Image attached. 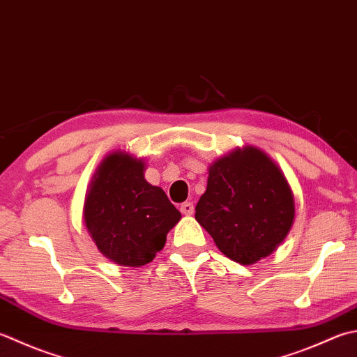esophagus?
Listing matches in <instances>:
<instances>
[{
  "label": "esophagus",
  "mask_w": 357,
  "mask_h": 357,
  "mask_svg": "<svg viewBox=\"0 0 357 357\" xmlns=\"http://www.w3.org/2000/svg\"><path fill=\"white\" fill-rule=\"evenodd\" d=\"M193 211H195L193 202L185 201V202H183V204H181V212H183L184 215H192Z\"/></svg>",
  "instance_id": "obj_1"
}]
</instances>
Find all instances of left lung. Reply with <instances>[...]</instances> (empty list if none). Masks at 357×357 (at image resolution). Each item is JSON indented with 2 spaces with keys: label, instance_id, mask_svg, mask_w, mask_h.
Wrapping results in <instances>:
<instances>
[{
  "label": "left lung",
  "instance_id": "1",
  "mask_svg": "<svg viewBox=\"0 0 357 357\" xmlns=\"http://www.w3.org/2000/svg\"><path fill=\"white\" fill-rule=\"evenodd\" d=\"M195 218L230 260L252 264L268 257L294 221L284 174L261 150L248 146L216 160Z\"/></svg>",
  "mask_w": 357,
  "mask_h": 357
}]
</instances>
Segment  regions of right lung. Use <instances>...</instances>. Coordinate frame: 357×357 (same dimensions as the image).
Listing matches in <instances>:
<instances>
[{
	"mask_svg": "<svg viewBox=\"0 0 357 357\" xmlns=\"http://www.w3.org/2000/svg\"><path fill=\"white\" fill-rule=\"evenodd\" d=\"M89 235L121 266H144L164 248L181 213L160 187L144 178V162L113 153L91 183L83 207Z\"/></svg>",
	"mask_w": 357,
	"mask_h": 357,
	"instance_id": "1",
	"label": "right lung"
}]
</instances>
